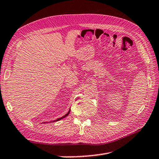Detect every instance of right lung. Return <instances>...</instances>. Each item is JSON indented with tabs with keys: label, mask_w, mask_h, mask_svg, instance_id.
<instances>
[{
	"label": "right lung",
	"mask_w": 159,
	"mask_h": 159,
	"mask_svg": "<svg viewBox=\"0 0 159 159\" xmlns=\"http://www.w3.org/2000/svg\"><path fill=\"white\" fill-rule=\"evenodd\" d=\"M70 111H69V112H67V114H66V115H64V116H62V117H60V118H58V119H57V120H54V121H53V122H57V121H59V120H62V119H63V118H65V117H67V115H69V114H70Z\"/></svg>",
	"instance_id": "add662e5"
}]
</instances>
